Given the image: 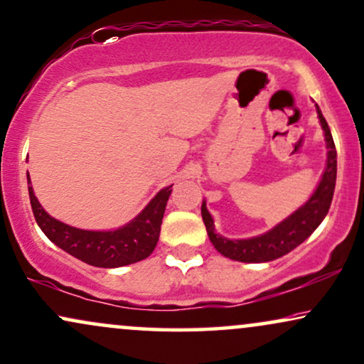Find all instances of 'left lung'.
<instances>
[{"mask_svg":"<svg viewBox=\"0 0 364 364\" xmlns=\"http://www.w3.org/2000/svg\"><path fill=\"white\" fill-rule=\"evenodd\" d=\"M321 129L324 130V140H326L328 157L326 167H324L323 176L318 187L314 188L313 196L304 202L299 209L287 215L282 223L274 225L271 230L264 232L256 237L249 239H228L215 232L214 219L210 212L207 210L205 200H202V219H204L207 234H209L210 242L214 247L223 254L224 257L232 259L239 262H269L286 256L292 249H296L301 242H304L311 234L318 229L326 217L329 205H331L334 187H336V147L329 130L328 122L321 113L319 107L316 105Z\"/></svg>","mask_w":364,"mask_h":364,"instance_id":"8db88e82","label":"left lung"}]
</instances>
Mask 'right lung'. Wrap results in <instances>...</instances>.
<instances>
[{"instance_id":"add662e5","label":"right lung","mask_w":364,"mask_h":364,"mask_svg":"<svg viewBox=\"0 0 364 364\" xmlns=\"http://www.w3.org/2000/svg\"><path fill=\"white\" fill-rule=\"evenodd\" d=\"M28 193L36 224L51 242L72 254L73 257L95 267H122L139 262L154 252L159 242L165 205L171 197L172 186L164 187L157 196L145 205L139 215L129 224L113 230H85L61 223L51 217L33 192L30 173H28Z\"/></svg>"}]
</instances>
